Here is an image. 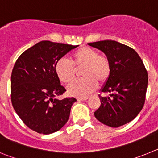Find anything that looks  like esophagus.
I'll list each match as a JSON object with an SVG mask.
<instances>
[{"mask_svg": "<svg viewBox=\"0 0 158 158\" xmlns=\"http://www.w3.org/2000/svg\"><path fill=\"white\" fill-rule=\"evenodd\" d=\"M88 97H82V98H77L78 101H85V100H87Z\"/></svg>", "mask_w": 158, "mask_h": 158, "instance_id": "34e87169", "label": "esophagus"}]
</instances>
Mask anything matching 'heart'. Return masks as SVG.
<instances>
[{"mask_svg": "<svg viewBox=\"0 0 158 158\" xmlns=\"http://www.w3.org/2000/svg\"><path fill=\"white\" fill-rule=\"evenodd\" d=\"M71 62L61 58L56 62L54 69L60 81L68 84L73 79L75 68H83L81 80H74L67 87L70 96L79 98L85 97L96 89L97 82L104 84L111 75V64L104 55L98 54L94 49L83 47L77 50L70 57Z\"/></svg>", "mask_w": 158, "mask_h": 158, "instance_id": "1", "label": "heart"}]
</instances>
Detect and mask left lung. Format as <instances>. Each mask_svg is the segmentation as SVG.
Returning <instances> with one entry per match:
<instances>
[{"label": "left lung", "mask_w": 158, "mask_h": 158, "mask_svg": "<svg viewBox=\"0 0 158 158\" xmlns=\"http://www.w3.org/2000/svg\"><path fill=\"white\" fill-rule=\"evenodd\" d=\"M103 51L111 64V75L100 96L101 105L94 112L100 123L118 127L131 122L142 109L146 99L148 73L138 53L128 46L114 40L88 43Z\"/></svg>", "instance_id": "left-lung-1"}]
</instances>
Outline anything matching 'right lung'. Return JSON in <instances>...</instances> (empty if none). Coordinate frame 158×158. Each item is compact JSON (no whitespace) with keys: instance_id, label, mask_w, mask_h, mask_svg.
<instances>
[{"instance_id":"add662e5","label":"right lung","mask_w":158,"mask_h":158,"mask_svg":"<svg viewBox=\"0 0 158 158\" xmlns=\"http://www.w3.org/2000/svg\"><path fill=\"white\" fill-rule=\"evenodd\" d=\"M78 46L41 41L22 53L11 76V100L26 126L37 133L49 135L66 123L73 97L58 100L65 90L54 66L58 60Z\"/></svg>"}]
</instances>
